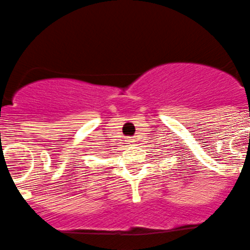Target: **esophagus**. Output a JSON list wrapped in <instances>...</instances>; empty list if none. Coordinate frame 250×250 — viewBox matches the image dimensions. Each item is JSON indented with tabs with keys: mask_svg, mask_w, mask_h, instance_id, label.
<instances>
[{
	"mask_svg": "<svg viewBox=\"0 0 250 250\" xmlns=\"http://www.w3.org/2000/svg\"><path fill=\"white\" fill-rule=\"evenodd\" d=\"M127 143H128V144H133V143H134V139H133V138L127 139Z\"/></svg>",
	"mask_w": 250,
	"mask_h": 250,
	"instance_id": "1",
	"label": "esophagus"
}]
</instances>
